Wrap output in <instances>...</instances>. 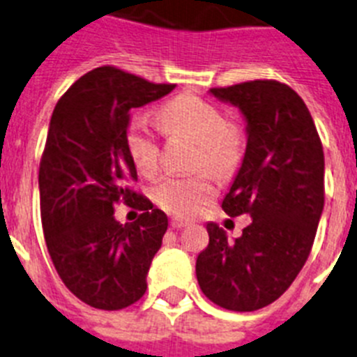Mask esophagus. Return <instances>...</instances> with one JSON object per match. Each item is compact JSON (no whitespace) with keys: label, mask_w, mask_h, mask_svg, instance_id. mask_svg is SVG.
Listing matches in <instances>:
<instances>
[{"label":"esophagus","mask_w":357,"mask_h":357,"mask_svg":"<svg viewBox=\"0 0 357 357\" xmlns=\"http://www.w3.org/2000/svg\"><path fill=\"white\" fill-rule=\"evenodd\" d=\"M170 226H172L174 230H179V228H187L188 221H185L181 217H172V219H170Z\"/></svg>","instance_id":"obj_1"}]
</instances>
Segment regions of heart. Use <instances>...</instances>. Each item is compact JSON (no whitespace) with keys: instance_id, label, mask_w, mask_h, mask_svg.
<instances>
[{"instance_id":"heart-1","label":"heart","mask_w":357,"mask_h":357,"mask_svg":"<svg viewBox=\"0 0 357 357\" xmlns=\"http://www.w3.org/2000/svg\"><path fill=\"white\" fill-rule=\"evenodd\" d=\"M161 126L170 135H187L199 144L196 167H208L215 174H228L244 154V131L226 120L217 105L194 95H179L160 109ZM127 151L142 174L151 176L160 163V144L147 120L135 119L127 127ZM215 196V187L206 174L167 176L153 188L161 208L188 217L199 212Z\"/></svg>"}]
</instances>
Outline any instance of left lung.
I'll return each mask as SVG.
<instances>
[{
	"label": "left lung",
	"mask_w": 357,
	"mask_h": 357,
	"mask_svg": "<svg viewBox=\"0 0 357 357\" xmlns=\"http://www.w3.org/2000/svg\"><path fill=\"white\" fill-rule=\"evenodd\" d=\"M246 119V153L222 210L252 222L228 241L208 222V246L196 260L201 291L228 311H257L293 284L311 253L324 212V147L305 102L278 80L212 88Z\"/></svg>",
	"instance_id": "left-lung-1"
}]
</instances>
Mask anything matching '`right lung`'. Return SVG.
Masks as SVG:
<instances>
[{"label": "right lung", "mask_w": 357, "mask_h": 357, "mask_svg": "<svg viewBox=\"0 0 357 357\" xmlns=\"http://www.w3.org/2000/svg\"><path fill=\"white\" fill-rule=\"evenodd\" d=\"M174 88L95 68L59 98L50 120L39 165L46 248L64 286L95 309H126L147 289L169 219L129 187L138 179L127 151L129 111ZM122 200L144 212L135 223L114 219Z\"/></svg>", "instance_id": "add662e5"}]
</instances>
